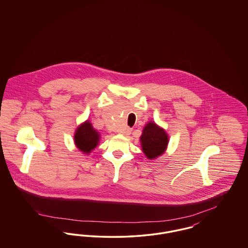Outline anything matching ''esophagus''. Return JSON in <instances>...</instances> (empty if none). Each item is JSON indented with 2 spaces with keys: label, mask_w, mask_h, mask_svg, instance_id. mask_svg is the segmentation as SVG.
I'll return each mask as SVG.
<instances>
[{
  "label": "esophagus",
  "mask_w": 248,
  "mask_h": 248,
  "mask_svg": "<svg viewBox=\"0 0 248 248\" xmlns=\"http://www.w3.org/2000/svg\"><path fill=\"white\" fill-rule=\"evenodd\" d=\"M131 132H132V129L131 128H129V127H126L125 129L124 130V135H125V136H128V135H130L131 134Z\"/></svg>",
  "instance_id": "obj_1"
}]
</instances>
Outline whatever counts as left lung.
Wrapping results in <instances>:
<instances>
[{
	"label": "left lung",
	"mask_w": 248,
	"mask_h": 248,
	"mask_svg": "<svg viewBox=\"0 0 248 248\" xmlns=\"http://www.w3.org/2000/svg\"><path fill=\"white\" fill-rule=\"evenodd\" d=\"M142 151L148 159L162 155L168 144V137L165 130L151 122L144 127L141 138Z\"/></svg>",
	"instance_id": "8db88e82"
}]
</instances>
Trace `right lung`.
I'll return each instance as SVG.
<instances>
[{"mask_svg": "<svg viewBox=\"0 0 248 248\" xmlns=\"http://www.w3.org/2000/svg\"><path fill=\"white\" fill-rule=\"evenodd\" d=\"M99 137V134L93 128L92 124L89 122H85L76 130L74 141L81 152L89 154L96 147Z\"/></svg>", "mask_w": 248, "mask_h": 248, "instance_id": "obj_1", "label": "right lung"}]
</instances>
